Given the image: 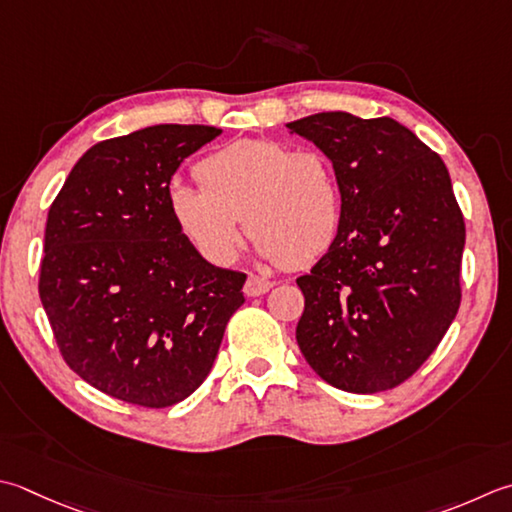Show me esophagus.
Segmentation results:
<instances>
[{
    "label": "esophagus",
    "instance_id": "obj_1",
    "mask_svg": "<svg viewBox=\"0 0 512 512\" xmlns=\"http://www.w3.org/2000/svg\"><path fill=\"white\" fill-rule=\"evenodd\" d=\"M270 288H273V282H268V279H262V277H257V275H250L246 279V284H244V293L248 297H259V295L268 293Z\"/></svg>",
    "mask_w": 512,
    "mask_h": 512
}]
</instances>
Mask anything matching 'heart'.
<instances>
[{
	"label": "heart",
	"mask_w": 512,
	"mask_h": 512,
	"mask_svg": "<svg viewBox=\"0 0 512 512\" xmlns=\"http://www.w3.org/2000/svg\"><path fill=\"white\" fill-rule=\"evenodd\" d=\"M199 186L173 184L168 208L177 228L208 264L228 266L244 220L259 257L306 266L339 230L342 197L330 159L317 148L277 139H239L197 164Z\"/></svg>",
	"instance_id": "heart-1"
}]
</instances>
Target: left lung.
Wrapping results in <instances>:
<instances>
[{
    "label": "left lung",
    "mask_w": 512,
    "mask_h": 512,
    "mask_svg": "<svg viewBox=\"0 0 512 512\" xmlns=\"http://www.w3.org/2000/svg\"><path fill=\"white\" fill-rule=\"evenodd\" d=\"M335 168L342 219L333 244L297 277V344L308 366L348 393L402 384L459 310L466 242L448 168L395 119L317 113L286 124Z\"/></svg>",
    "instance_id": "8db88e82"
}]
</instances>
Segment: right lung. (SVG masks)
Listing matches in <instances>:
<instances>
[{"label":"right lung","mask_w":512,"mask_h":512,"mask_svg":"<svg viewBox=\"0 0 512 512\" xmlns=\"http://www.w3.org/2000/svg\"><path fill=\"white\" fill-rule=\"evenodd\" d=\"M222 130L157 124L88 148L48 210L39 297L66 364L102 393L166 408L202 386L244 273L208 264L168 186Z\"/></svg>","instance_id":"add662e5"}]
</instances>
